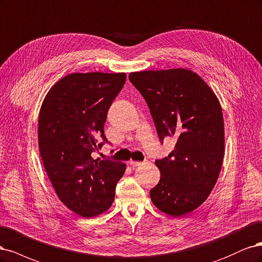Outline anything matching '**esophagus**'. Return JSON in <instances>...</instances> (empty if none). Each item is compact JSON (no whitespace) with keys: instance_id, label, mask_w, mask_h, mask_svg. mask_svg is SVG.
<instances>
[{"instance_id":"1","label":"esophagus","mask_w":262,"mask_h":262,"mask_svg":"<svg viewBox=\"0 0 262 262\" xmlns=\"http://www.w3.org/2000/svg\"><path fill=\"white\" fill-rule=\"evenodd\" d=\"M128 163L130 166H139L142 164V162H138V161H129Z\"/></svg>"}]
</instances>
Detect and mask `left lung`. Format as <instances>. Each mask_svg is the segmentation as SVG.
I'll list each match as a JSON object with an SVG mask.
<instances>
[{
	"mask_svg": "<svg viewBox=\"0 0 262 262\" xmlns=\"http://www.w3.org/2000/svg\"><path fill=\"white\" fill-rule=\"evenodd\" d=\"M129 80L146 100L160 141L176 139L172 152L156 160L161 177L150 198L168 215L188 214L208 198L222 167L220 102L200 76L185 69L135 72Z\"/></svg>",
	"mask_w": 262,
	"mask_h": 262,
	"instance_id": "8db88e82",
	"label": "left lung"
}]
</instances>
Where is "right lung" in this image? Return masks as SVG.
Here are the masks:
<instances>
[{
    "instance_id": "add662e5",
    "label": "right lung",
    "mask_w": 262,
    "mask_h": 262,
    "mask_svg": "<svg viewBox=\"0 0 262 262\" xmlns=\"http://www.w3.org/2000/svg\"><path fill=\"white\" fill-rule=\"evenodd\" d=\"M126 81L125 73H74L50 89L39 113V151L63 204L83 217L103 213L113 204L126 164L95 160L107 139L110 106Z\"/></svg>"
}]
</instances>
